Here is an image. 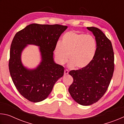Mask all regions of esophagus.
<instances>
[{
  "label": "esophagus",
  "instance_id": "34e87169",
  "mask_svg": "<svg viewBox=\"0 0 124 124\" xmlns=\"http://www.w3.org/2000/svg\"><path fill=\"white\" fill-rule=\"evenodd\" d=\"M68 73H69V72H68V70H64V75H66L67 74H68Z\"/></svg>",
  "mask_w": 124,
  "mask_h": 124
}]
</instances>
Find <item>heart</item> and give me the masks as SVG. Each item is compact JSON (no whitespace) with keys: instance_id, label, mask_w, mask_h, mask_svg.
Masks as SVG:
<instances>
[{"instance_id":"b5f03b06","label":"heart","mask_w":124,"mask_h":124,"mask_svg":"<svg viewBox=\"0 0 124 124\" xmlns=\"http://www.w3.org/2000/svg\"><path fill=\"white\" fill-rule=\"evenodd\" d=\"M96 49V40L92 35L70 31L62 37V44H56L54 54L60 64H64L69 57L70 66L80 69L92 61Z\"/></svg>"}]
</instances>
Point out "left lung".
Segmentation results:
<instances>
[{
    "mask_svg": "<svg viewBox=\"0 0 124 124\" xmlns=\"http://www.w3.org/2000/svg\"><path fill=\"white\" fill-rule=\"evenodd\" d=\"M96 41L94 57L85 68L72 70L69 74L73 81L68 91L75 102L83 106L97 102L107 90L114 70V55L112 43L100 29L87 27Z\"/></svg>",
    "mask_w": 124,
    "mask_h": 124,
    "instance_id": "obj_1",
    "label": "left lung"
}]
</instances>
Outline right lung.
Returning <instances> with one entry per match:
<instances>
[{"mask_svg": "<svg viewBox=\"0 0 124 124\" xmlns=\"http://www.w3.org/2000/svg\"><path fill=\"white\" fill-rule=\"evenodd\" d=\"M67 26L60 24H31L18 32L12 40L10 51L9 72L17 90L32 102L46 99L58 79L63 75L64 67L54 61L53 51ZM28 44L40 47L42 62L36 69L23 66L21 52Z\"/></svg>", "mask_w": 124, "mask_h": 124, "instance_id": "obj_1", "label": "right lung"}]
</instances>
